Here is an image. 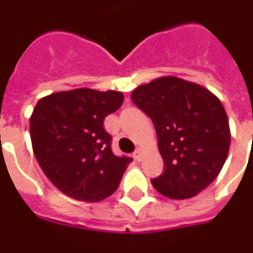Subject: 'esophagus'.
Returning a JSON list of instances; mask_svg holds the SVG:
<instances>
[{
    "label": "esophagus",
    "instance_id": "1",
    "mask_svg": "<svg viewBox=\"0 0 253 253\" xmlns=\"http://www.w3.org/2000/svg\"><path fill=\"white\" fill-rule=\"evenodd\" d=\"M142 156H144V149H142V148H138V149H137V151L134 152V159H135V160H141V159H142Z\"/></svg>",
    "mask_w": 253,
    "mask_h": 253
}]
</instances>
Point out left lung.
<instances>
[{"instance_id":"1","label":"left lung","mask_w":253,"mask_h":253,"mask_svg":"<svg viewBox=\"0 0 253 253\" xmlns=\"http://www.w3.org/2000/svg\"><path fill=\"white\" fill-rule=\"evenodd\" d=\"M153 122L164 171L152 179L169 199H190L218 176L230 148V127L218 97L201 84L160 77L131 91Z\"/></svg>"}]
</instances>
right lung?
<instances>
[{
  "label": "right lung",
  "instance_id": "obj_1",
  "mask_svg": "<svg viewBox=\"0 0 253 253\" xmlns=\"http://www.w3.org/2000/svg\"><path fill=\"white\" fill-rule=\"evenodd\" d=\"M122 91L74 89L42 97L30 118L37 162L60 192L96 203L118 189L130 157L115 156L104 119L121 108Z\"/></svg>",
  "mask_w": 253,
  "mask_h": 253
}]
</instances>
